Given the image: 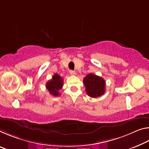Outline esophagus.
<instances>
[{
	"label": "esophagus",
	"instance_id": "34e87169",
	"mask_svg": "<svg viewBox=\"0 0 149 149\" xmlns=\"http://www.w3.org/2000/svg\"><path fill=\"white\" fill-rule=\"evenodd\" d=\"M70 74L72 75H74L75 74V72L74 70H70Z\"/></svg>",
	"mask_w": 149,
	"mask_h": 149
}]
</instances>
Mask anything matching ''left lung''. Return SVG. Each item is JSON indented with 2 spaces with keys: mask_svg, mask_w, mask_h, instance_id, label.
I'll list each match as a JSON object with an SVG mask.
<instances>
[{
  "mask_svg": "<svg viewBox=\"0 0 149 149\" xmlns=\"http://www.w3.org/2000/svg\"><path fill=\"white\" fill-rule=\"evenodd\" d=\"M84 84L86 93L91 97H99L103 95L105 91V81L95 74L87 75L84 78Z\"/></svg>",
  "mask_w": 149,
  "mask_h": 149,
  "instance_id": "obj_1",
  "label": "left lung"
}]
</instances>
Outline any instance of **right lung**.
<instances>
[{"instance_id": "1", "label": "right lung", "mask_w": 149, "mask_h": 149, "mask_svg": "<svg viewBox=\"0 0 149 149\" xmlns=\"http://www.w3.org/2000/svg\"><path fill=\"white\" fill-rule=\"evenodd\" d=\"M63 79L60 75L55 74L52 76V79L46 83V87L49 91V93L52 94L53 96L60 95L59 91L63 87Z\"/></svg>"}]
</instances>
